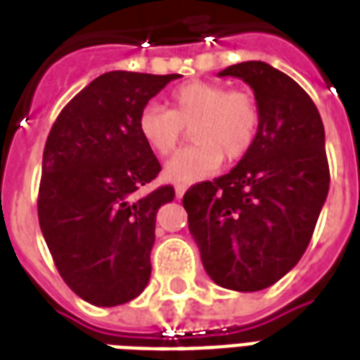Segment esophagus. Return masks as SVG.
I'll return each mask as SVG.
<instances>
[{
    "label": "esophagus",
    "mask_w": 360,
    "mask_h": 360,
    "mask_svg": "<svg viewBox=\"0 0 360 360\" xmlns=\"http://www.w3.org/2000/svg\"><path fill=\"white\" fill-rule=\"evenodd\" d=\"M185 193H187V185H177V187H175V196H177V198H181Z\"/></svg>",
    "instance_id": "obj_1"
}]
</instances>
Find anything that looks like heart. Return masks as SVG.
<instances>
[{
    "mask_svg": "<svg viewBox=\"0 0 360 360\" xmlns=\"http://www.w3.org/2000/svg\"><path fill=\"white\" fill-rule=\"evenodd\" d=\"M169 108L146 103L139 113V133L158 156L177 148L185 127L195 123V144L179 150L165 164L164 177L177 185H191L208 177L227 160H239L252 146L260 125L255 96L229 90L226 84L188 81L169 94Z\"/></svg>",
    "mask_w": 360,
    "mask_h": 360,
    "instance_id": "b5f03b06",
    "label": "heart"
}]
</instances>
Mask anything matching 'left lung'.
I'll list each match as a JSON object with an SVG mask.
<instances>
[{"label": "left lung", "instance_id": "1", "mask_svg": "<svg viewBox=\"0 0 360 360\" xmlns=\"http://www.w3.org/2000/svg\"><path fill=\"white\" fill-rule=\"evenodd\" d=\"M219 77L255 90L260 125L241 162L188 188L183 206L206 274L233 291H260L291 270L309 247L330 188L324 125L297 82L264 61Z\"/></svg>", "mask_w": 360, "mask_h": 360}]
</instances>
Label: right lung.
<instances>
[{"label": "right lung", "mask_w": 360, "mask_h": 360, "mask_svg": "<svg viewBox=\"0 0 360 360\" xmlns=\"http://www.w3.org/2000/svg\"><path fill=\"white\" fill-rule=\"evenodd\" d=\"M181 75L110 71L61 110L42 160L38 219L59 276L96 307L129 302L148 283L156 214L175 191H136L162 172L139 113Z\"/></svg>", "instance_id": "1"}]
</instances>
